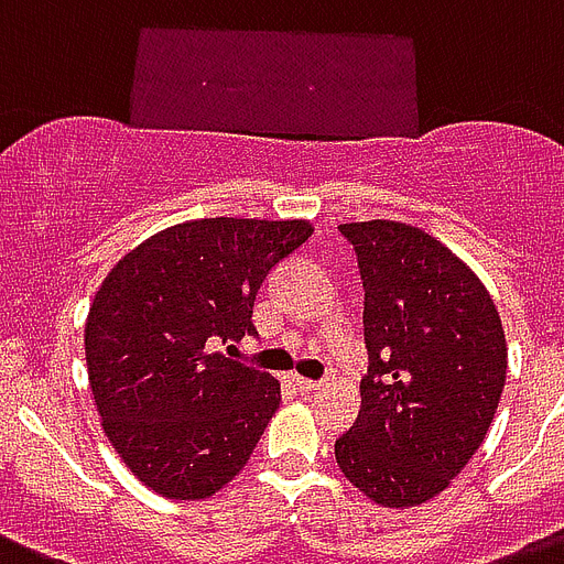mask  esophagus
<instances>
[{
	"label": "esophagus",
	"instance_id": "esophagus-1",
	"mask_svg": "<svg viewBox=\"0 0 564 564\" xmlns=\"http://www.w3.org/2000/svg\"><path fill=\"white\" fill-rule=\"evenodd\" d=\"M292 384H295L301 392H318L321 390V381H310V378H304V376H292Z\"/></svg>",
	"mask_w": 564,
	"mask_h": 564
}]
</instances>
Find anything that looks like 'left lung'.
I'll list each match as a JSON object with an SVG mask.
<instances>
[{"label":"left lung","mask_w":564,"mask_h":564,"mask_svg":"<svg viewBox=\"0 0 564 564\" xmlns=\"http://www.w3.org/2000/svg\"><path fill=\"white\" fill-rule=\"evenodd\" d=\"M364 281L370 372L335 462L381 508L447 490L496 415L508 340L494 297L453 249L399 220L340 224Z\"/></svg>","instance_id":"8db88e82"}]
</instances>
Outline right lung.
Returning <instances> with one entry per match:
<instances>
[{
  "label": "right lung",
  "mask_w": 564,
  "mask_h": 564,
  "mask_svg": "<svg viewBox=\"0 0 564 564\" xmlns=\"http://www.w3.org/2000/svg\"><path fill=\"white\" fill-rule=\"evenodd\" d=\"M310 220L203 217L134 246L94 295L85 364L108 442L165 499L215 496L246 467L281 381L217 352L254 333L269 269Z\"/></svg>",
  "instance_id": "right-lung-1"
}]
</instances>
